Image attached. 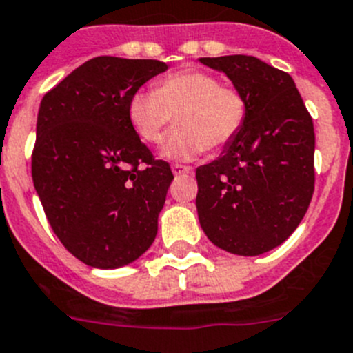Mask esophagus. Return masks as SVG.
<instances>
[{
	"instance_id": "obj_1",
	"label": "esophagus",
	"mask_w": 353,
	"mask_h": 353,
	"mask_svg": "<svg viewBox=\"0 0 353 353\" xmlns=\"http://www.w3.org/2000/svg\"><path fill=\"white\" fill-rule=\"evenodd\" d=\"M192 172V169L190 167H186V165H181V163H174L172 165V174L174 176H183V174H190Z\"/></svg>"
}]
</instances>
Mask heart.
Instances as JSON below:
<instances>
[{
	"label": "heart",
	"instance_id": "1",
	"mask_svg": "<svg viewBox=\"0 0 353 353\" xmlns=\"http://www.w3.org/2000/svg\"><path fill=\"white\" fill-rule=\"evenodd\" d=\"M246 114L243 94L204 70L177 72L161 79L154 91H135L128 100L130 125L148 144H158L176 117L177 130L160 149L161 157L174 161L193 160L204 149L230 144Z\"/></svg>",
	"mask_w": 353,
	"mask_h": 353
}]
</instances>
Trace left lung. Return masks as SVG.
I'll list each match as a JSON object with an SVG mask.
<instances>
[{"mask_svg": "<svg viewBox=\"0 0 353 353\" xmlns=\"http://www.w3.org/2000/svg\"><path fill=\"white\" fill-rule=\"evenodd\" d=\"M246 100L243 130L196 169V212L212 244L256 256L292 236L315 188V132L294 79L253 56L200 58Z\"/></svg>", "mask_w": 353, "mask_h": 353, "instance_id": "1", "label": "left lung"}]
</instances>
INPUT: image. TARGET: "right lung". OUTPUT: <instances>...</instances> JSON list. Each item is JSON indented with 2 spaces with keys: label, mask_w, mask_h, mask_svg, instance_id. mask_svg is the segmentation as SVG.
Masks as SVG:
<instances>
[{
  "label": "right lung",
  "mask_w": 353,
  "mask_h": 353,
  "mask_svg": "<svg viewBox=\"0 0 353 353\" xmlns=\"http://www.w3.org/2000/svg\"><path fill=\"white\" fill-rule=\"evenodd\" d=\"M169 66L100 56L43 97L31 176L63 246L85 265L135 262L158 234L174 176L128 121V100Z\"/></svg>",
  "instance_id": "obj_1"
}]
</instances>
